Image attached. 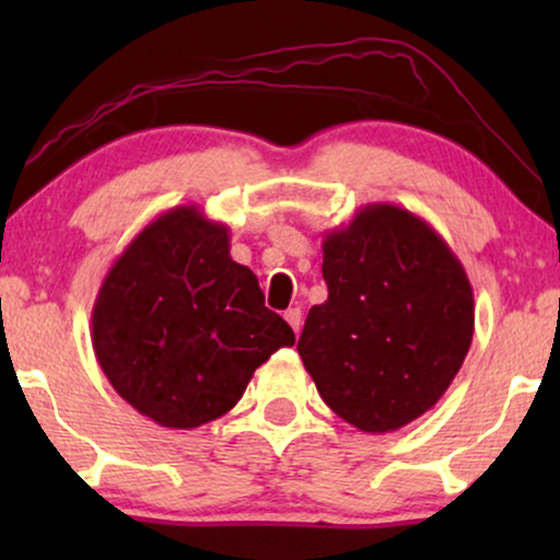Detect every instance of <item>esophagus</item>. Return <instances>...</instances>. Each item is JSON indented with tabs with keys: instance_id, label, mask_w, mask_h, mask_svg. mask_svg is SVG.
Here are the masks:
<instances>
[{
	"instance_id": "esophagus-1",
	"label": "esophagus",
	"mask_w": 560,
	"mask_h": 560,
	"mask_svg": "<svg viewBox=\"0 0 560 560\" xmlns=\"http://www.w3.org/2000/svg\"><path fill=\"white\" fill-rule=\"evenodd\" d=\"M285 320L293 328L295 334H301V308H288L285 311Z\"/></svg>"
}]
</instances>
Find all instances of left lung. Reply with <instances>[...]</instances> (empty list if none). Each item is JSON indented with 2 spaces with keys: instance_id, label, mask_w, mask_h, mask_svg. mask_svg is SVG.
Wrapping results in <instances>:
<instances>
[{
  "instance_id": "obj_1",
  "label": "left lung",
  "mask_w": 560,
  "mask_h": 560,
  "mask_svg": "<svg viewBox=\"0 0 560 560\" xmlns=\"http://www.w3.org/2000/svg\"><path fill=\"white\" fill-rule=\"evenodd\" d=\"M324 280L298 354L328 408L364 433L431 410L474 336L471 282L446 240L408 209L366 203L326 232Z\"/></svg>"
}]
</instances>
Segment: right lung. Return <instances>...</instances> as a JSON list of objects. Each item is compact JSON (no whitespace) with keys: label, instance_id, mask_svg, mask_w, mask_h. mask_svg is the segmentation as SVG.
Here are the masks:
<instances>
[{"label":"right lung","instance_id":"add662e5","mask_svg":"<svg viewBox=\"0 0 560 560\" xmlns=\"http://www.w3.org/2000/svg\"><path fill=\"white\" fill-rule=\"evenodd\" d=\"M98 366L137 412L190 431L234 408L295 334L265 308L257 275L229 255V226L198 206L152 219L114 259L91 311Z\"/></svg>","mask_w":560,"mask_h":560}]
</instances>
